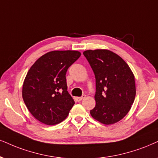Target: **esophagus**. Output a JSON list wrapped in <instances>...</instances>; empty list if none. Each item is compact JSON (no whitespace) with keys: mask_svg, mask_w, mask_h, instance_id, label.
<instances>
[{"mask_svg":"<svg viewBox=\"0 0 158 158\" xmlns=\"http://www.w3.org/2000/svg\"><path fill=\"white\" fill-rule=\"evenodd\" d=\"M85 97V95H83L82 97H77V101H81L82 100H83V99H84Z\"/></svg>","mask_w":158,"mask_h":158,"instance_id":"1","label":"esophagus"}]
</instances>
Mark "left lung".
Masks as SVG:
<instances>
[{
    "label": "left lung",
    "instance_id": "left-lung-1",
    "mask_svg": "<svg viewBox=\"0 0 158 158\" xmlns=\"http://www.w3.org/2000/svg\"><path fill=\"white\" fill-rule=\"evenodd\" d=\"M96 79V106L90 114L100 123L113 124L122 119L135 100V76L128 64L106 49L83 52Z\"/></svg>",
    "mask_w": 158,
    "mask_h": 158
}]
</instances>
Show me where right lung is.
<instances>
[{
	"mask_svg": "<svg viewBox=\"0 0 158 158\" xmlns=\"http://www.w3.org/2000/svg\"><path fill=\"white\" fill-rule=\"evenodd\" d=\"M81 53L53 50L39 58L29 69L23 85V99L35 118L54 125L67 117L75 104L67 91L66 73Z\"/></svg>",
	"mask_w": 158,
	"mask_h": 158,
	"instance_id": "add662e5",
	"label": "right lung"
}]
</instances>
